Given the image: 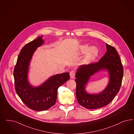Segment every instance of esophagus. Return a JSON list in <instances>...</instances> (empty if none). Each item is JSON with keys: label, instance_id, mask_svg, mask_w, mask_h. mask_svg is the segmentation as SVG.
<instances>
[{"label": "esophagus", "instance_id": "obj_1", "mask_svg": "<svg viewBox=\"0 0 134 134\" xmlns=\"http://www.w3.org/2000/svg\"><path fill=\"white\" fill-rule=\"evenodd\" d=\"M75 72L74 70H72L70 72V78L72 79H73L75 77Z\"/></svg>", "mask_w": 134, "mask_h": 134}]
</instances>
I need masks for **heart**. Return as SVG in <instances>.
I'll return each mask as SVG.
<instances>
[{
	"mask_svg": "<svg viewBox=\"0 0 134 134\" xmlns=\"http://www.w3.org/2000/svg\"><path fill=\"white\" fill-rule=\"evenodd\" d=\"M85 54L83 62L84 64L88 65L91 64L96 58L99 54V50L96 46H91L89 48L87 44L81 45L77 52V55L81 56Z\"/></svg>",
	"mask_w": 134,
	"mask_h": 134,
	"instance_id": "obj_1",
	"label": "heart"
}]
</instances>
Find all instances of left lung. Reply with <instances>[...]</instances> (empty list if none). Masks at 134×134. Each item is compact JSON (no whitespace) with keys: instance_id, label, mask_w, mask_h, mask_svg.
<instances>
[{"instance_id":"left-lung-1","label":"left lung","mask_w":134,"mask_h":134,"mask_svg":"<svg viewBox=\"0 0 134 134\" xmlns=\"http://www.w3.org/2000/svg\"><path fill=\"white\" fill-rule=\"evenodd\" d=\"M107 52L98 62L80 65L76 73V94L78 103L88 109H96L112 102L121 86L123 68L116 49L106 44ZM107 71L109 82L105 88L98 93H89L86 90L91 77L101 71Z\"/></svg>"}]
</instances>
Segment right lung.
<instances>
[{"label": "right lung", "mask_w": 134, "mask_h": 134, "mask_svg": "<svg viewBox=\"0 0 134 134\" xmlns=\"http://www.w3.org/2000/svg\"><path fill=\"white\" fill-rule=\"evenodd\" d=\"M39 36L22 48L14 70L15 88L18 96L27 107L37 111L48 110L56 103L57 90L70 79L69 73L53 75L39 86L32 85L28 73L32 56L38 47L44 43Z\"/></svg>", "instance_id": "right-lung-1"}]
</instances>
